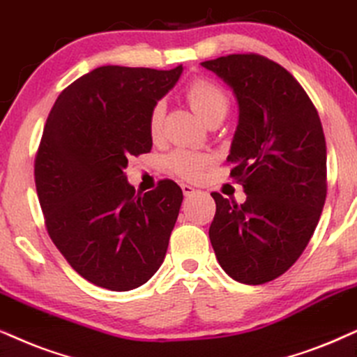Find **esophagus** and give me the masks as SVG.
<instances>
[{"label":"esophagus","mask_w":357,"mask_h":357,"mask_svg":"<svg viewBox=\"0 0 357 357\" xmlns=\"http://www.w3.org/2000/svg\"><path fill=\"white\" fill-rule=\"evenodd\" d=\"M181 189H183V194L186 197H191V196H196V194H199L197 189H194L192 186H189V184H181Z\"/></svg>","instance_id":"esophagus-1"}]
</instances>
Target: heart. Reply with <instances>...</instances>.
<instances>
[{
	"label": "heart",
	"mask_w": 357,
	"mask_h": 357,
	"mask_svg": "<svg viewBox=\"0 0 357 357\" xmlns=\"http://www.w3.org/2000/svg\"><path fill=\"white\" fill-rule=\"evenodd\" d=\"M186 98L192 110L207 125L224 120V116L229 112V98L225 96V92L215 84L209 82V80L199 79L192 82L186 90ZM165 110L166 108L163 102H158L153 107L150 120H148V128H150V135L153 138H158L163 132ZM166 163H168L171 171H174L181 178L196 179L212 163V156L207 155V153L176 150L168 156Z\"/></svg>",
	"instance_id": "1"
}]
</instances>
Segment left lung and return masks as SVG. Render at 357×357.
I'll return each instance as SVG.
<instances>
[{
    "label": "left lung",
    "instance_id": "1",
    "mask_svg": "<svg viewBox=\"0 0 357 357\" xmlns=\"http://www.w3.org/2000/svg\"><path fill=\"white\" fill-rule=\"evenodd\" d=\"M234 92L238 123L227 161L243 204L212 192L209 238L234 280L261 285L308 245L326 199V142L318 112L296 79L259 54L201 62Z\"/></svg>",
    "mask_w": 357,
    "mask_h": 357
}]
</instances>
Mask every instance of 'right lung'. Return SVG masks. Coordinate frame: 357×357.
<instances>
[{
  "label": "right lung",
  "instance_id": "add662e5",
  "mask_svg": "<svg viewBox=\"0 0 357 357\" xmlns=\"http://www.w3.org/2000/svg\"><path fill=\"white\" fill-rule=\"evenodd\" d=\"M183 66L97 67L54 103L34 161L46 227L70 267L93 285L128 291L163 264L183 191L165 179L135 194L130 156L148 153L153 107L174 87Z\"/></svg>",
  "mask_w": 357,
  "mask_h": 357
}]
</instances>
